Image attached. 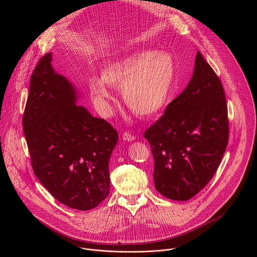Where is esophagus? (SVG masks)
<instances>
[{"instance_id": "1", "label": "esophagus", "mask_w": 257, "mask_h": 257, "mask_svg": "<svg viewBox=\"0 0 257 257\" xmlns=\"http://www.w3.org/2000/svg\"><path fill=\"white\" fill-rule=\"evenodd\" d=\"M122 138H123V140H125V141H134L135 139H136V137L134 136V135H132L131 133H129V132H124L123 134H122Z\"/></svg>"}]
</instances>
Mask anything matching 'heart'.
Listing matches in <instances>:
<instances>
[{"mask_svg": "<svg viewBox=\"0 0 257 257\" xmlns=\"http://www.w3.org/2000/svg\"><path fill=\"white\" fill-rule=\"evenodd\" d=\"M174 76L175 62L171 54L140 51L104 65L100 78H89L88 88L102 111L114 101L109 86L121 89L124 102L133 114L152 117L165 105Z\"/></svg>", "mask_w": 257, "mask_h": 257, "instance_id": "b5f03b06", "label": "heart"}]
</instances>
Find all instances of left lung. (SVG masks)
Segmentation results:
<instances>
[{
	"instance_id": "8db88e82",
	"label": "left lung",
	"mask_w": 257,
	"mask_h": 257,
	"mask_svg": "<svg viewBox=\"0 0 257 257\" xmlns=\"http://www.w3.org/2000/svg\"><path fill=\"white\" fill-rule=\"evenodd\" d=\"M144 138L155 160L156 189L169 199L192 198L216 172L229 139L228 108L221 80L200 52L186 88Z\"/></svg>"
}]
</instances>
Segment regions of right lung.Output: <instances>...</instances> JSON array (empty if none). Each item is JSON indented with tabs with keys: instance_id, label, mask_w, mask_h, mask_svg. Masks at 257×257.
Masks as SVG:
<instances>
[{
	"instance_id": "obj_1",
	"label": "right lung",
	"mask_w": 257,
	"mask_h": 257,
	"mask_svg": "<svg viewBox=\"0 0 257 257\" xmlns=\"http://www.w3.org/2000/svg\"><path fill=\"white\" fill-rule=\"evenodd\" d=\"M44 56L34 69L23 130L35 176L61 203L88 210L108 194V162L117 131L78 105L76 86Z\"/></svg>"
}]
</instances>
